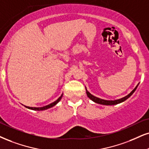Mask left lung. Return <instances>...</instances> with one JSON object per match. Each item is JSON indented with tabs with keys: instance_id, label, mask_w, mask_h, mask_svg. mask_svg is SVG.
<instances>
[{
	"instance_id": "8db88e82",
	"label": "left lung",
	"mask_w": 149,
	"mask_h": 149,
	"mask_svg": "<svg viewBox=\"0 0 149 149\" xmlns=\"http://www.w3.org/2000/svg\"><path fill=\"white\" fill-rule=\"evenodd\" d=\"M137 86H138V85H137L136 87H135V88H134L133 91H132L131 93H130V94H128L127 96L123 97V98L119 99V100H114V101L104 100H102V99L98 98V97H96L93 96V95H91V93H90L89 92L87 91V89H86V94H87V96L91 100H93L94 102L97 103V104H103V105H115V104H119V103H122L123 102H124V101L127 100L128 98H129V97L133 94V93L135 91V90L137 89Z\"/></svg>"
}]
</instances>
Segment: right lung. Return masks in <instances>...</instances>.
<instances>
[{
	"label": "right lung",
	"instance_id": "add662e5",
	"mask_svg": "<svg viewBox=\"0 0 149 149\" xmlns=\"http://www.w3.org/2000/svg\"><path fill=\"white\" fill-rule=\"evenodd\" d=\"M62 96H63V94L61 95V96L59 97V98L57 100H56L55 102H54L53 103H52V104H49V105L47 106H43V107H40V108H36V107H29V106H25V107L29 108V109H31V110H34V111H43V110H46V109H48V108H52L53 107V106L56 105L57 103L59 102V101L61 100V99Z\"/></svg>",
	"mask_w": 149,
	"mask_h": 149
}]
</instances>
